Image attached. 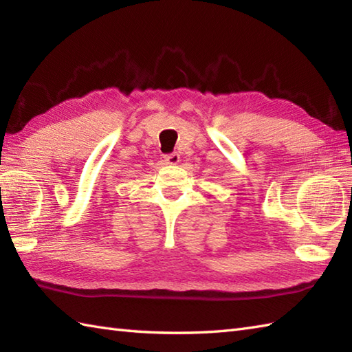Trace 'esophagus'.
<instances>
[{
    "mask_svg": "<svg viewBox=\"0 0 352 352\" xmlns=\"http://www.w3.org/2000/svg\"><path fill=\"white\" fill-rule=\"evenodd\" d=\"M178 162H179V156L177 153H170V154H166V156H165L166 165H177Z\"/></svg>",
    "mask_w": 352,
    "mask_h": 352,
    "instance_id": "esophagus-1",
    "label": "esophagus"
}]
</instances>
